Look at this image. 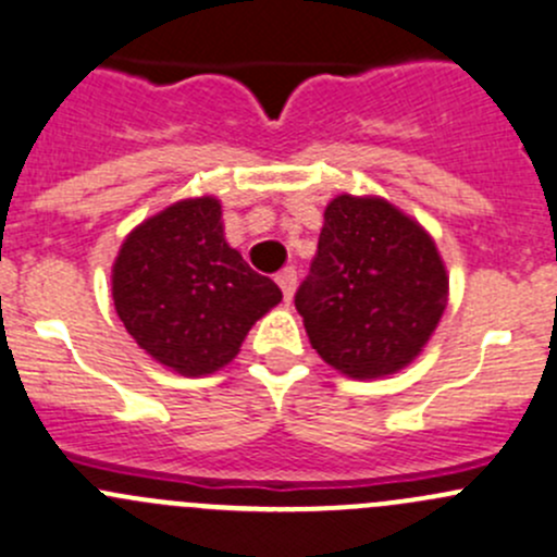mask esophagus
I'll return each mask as SVG.
<instances>
[{
	"instance_id": "esophagus-1",
	"label": "esophagus",
	"mask_w": 557,
	"mask_h": 557,
	"mask_svg": "<svg viewBox=\"0 0 557 557\" xmlns=\"http://www.w3.org/2000/svg\"><path fill=\"white\" fill-rule=\"evenodd\" d=\"M276 281H278V286H281V292H284V300L289 302L292 300V295H295V284H297V271L295 268H284V271L278 273L276 276Z\"/></svg>"
}]
</instances>
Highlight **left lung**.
Segmentation results:
<instances>
[{"instance_id":"8db88e82","label":"left lung","mask_w":557,"mask_h":557,"mask_svg":"<svg viewBox=\"0 0 557 557\" xmlns=\"http://www.w3.org/2000/svg\"><path fill=\"white\" fill-rule=\"evenodd\" d=\"M447 286L436 244L420 224L379 197L341 195L324 211L295 308L327 366L373 379L420 355L447 306Z\"/></svg>"}]
</instances>
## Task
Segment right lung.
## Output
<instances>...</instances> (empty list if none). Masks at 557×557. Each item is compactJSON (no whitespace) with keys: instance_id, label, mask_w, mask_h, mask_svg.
Listing matches in <instances>:
<instances>
[{"instance_id":"right-lung-1","label":"right lung","mask_w":557,"mask_h":557,"mask_svg":"<svg viewBox=\"0 0 557 557\" xmlns=\"http://www.w3.org/2000/svg\"><path fill=\"white\" fill-rule=\"evenodd\" d=\"M281 300L276 281L230 249L213 197L164 208L132 230L113 265L126 333L162 366L202 376L238 355L251 324Z\"/></svg>"}]
</instances>
